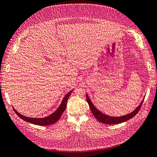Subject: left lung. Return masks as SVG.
Masks as SVG:
<instances>
[{
    "label": "left lung",
    "instance_id": "1",
    "mask_svg": "<svg viewBox=\"0 0 157 157\" xmlns=\"http://www.w3.org/2000/svg\"><path fill=\"white\" fill-rule=\"evenodd\" d=\"M86 95V101L88 103L90 110H91L94 116L96 118V119L99 122H101V123H103V124H119V123L124 122L125 121L131 119L132 118L134 117L136 114L139 112L140 109L142 105V103H143L144 100V99L143 100H142V101L140 103L139 106L137 107L136 109H134V111L128 114V115L121 116V117H111V116L105 115V114H103L101 111H99L98 109L93 105V103H92L91 100H90V99L89 98L88 95L87 94Z\"/></svg>",
    "mask_w": 157,
    "mask_h": 157
}]
</instances>
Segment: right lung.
I'll list each match as a JSON object with an SVG mask.
<instances>
[{
    "label": "right lung",
    "mask_w": 157,
    "mask_h": 157,
    "mask_svg": "<svg viewBox=\"0 0 157 157\" xmlns=\"http://www.w3.org/2000/svg\"><path fill=\"white\" fill-rule=\"evenodd\" d=\"M73 91V90H71V91H70L69 92H68L67 94L65 95V96L63 98L62 101H61V103L60 104V105L59 106L58 109H57V110L54 113L51 114L50 115L44 117V118L27 117L25 116H23L22 115H21L20 113H19L13 107V109L14 111H15V113L17 114V115L19 117H20L21 119H23V121H25L26 122H30V123H31V124H36V125H39V126L52 125V124H54V123H56L59 119V118L61 117V115H62V113L65 110L66 107H67V103L68 98Z\"/></svg>",
    "instance_id": "1"
}]
</instances>
